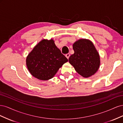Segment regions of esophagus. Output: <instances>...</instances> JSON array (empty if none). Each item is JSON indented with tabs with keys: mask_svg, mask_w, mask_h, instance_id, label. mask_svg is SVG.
Listing matches in <instances>:
<instances>
[{
	"mask_svg": "<svg viewBox=\"0 0 123 123\" xmlns=\"http://www.w3.org/2000/svg\"><path fill=\"white\" fill-rule=\"evenodd\" d=\"M66 57L68 59H69V57H70V54L69 53H68V54H66Z\"/></svg>",
	"mask_w": 123,
	"mask_h": 123,
	"instance_id": "esophagus-1",
	"label": "esophagus"
}]
</instances>
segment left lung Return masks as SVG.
I'll return each instance as SVG.
<instances>
[{"label": "left lung", "mask_w": 123, "mask_h": 123, "mask_svg": "<svg viewBox=\"0 0 123 123\" xmlns=\"http://www.w3.org/2000/svg\"><path fill=\"white\" fill-rule=\"evenodd\" d=\"M74 53L69 62L76 71L84 77H89L98 71L100 64L99 53L89 39H80L73 44Z\"/></svg>", "instance_id": "1"}]
</instances>
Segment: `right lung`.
<instances>
[{
    "label": "right lung",
    "mask_w": 123,
    "mask_h": 123,
    "mask_svg": "<svg viewBox=\"0 0 123 123\" xmlns=\"http://www.w3.org/2000/svg\"><path fill=\"white\" fill-rule=\"evenodd\" d=\"M68 59L56 46L53 39H43L29 53L26 65L32 75L42 80L53 78Z\"/></svg>",
    "instance_id": "add662e5"
}]
</instances>
